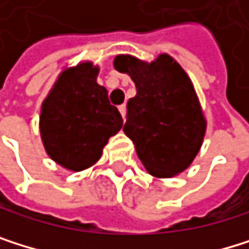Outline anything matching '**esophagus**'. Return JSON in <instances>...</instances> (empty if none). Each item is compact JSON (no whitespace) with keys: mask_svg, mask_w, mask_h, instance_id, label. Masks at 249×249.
Masks as SVG:
<instances>
[{"mask_svg":"<svg viewBox=\"0 0 249 249\" xmlns=\"http://www.w3.org/2000/svg\"><path fill=\"white\" fill-rule=\"evenodd\" d=\"M119 111H120V114H122V117H123V120H126V105H120L119 107Z\"/></svg>","mask_w":249,"mask_h":249,"instance_id":"34e87169","label":"esophagus"}]
</instances>
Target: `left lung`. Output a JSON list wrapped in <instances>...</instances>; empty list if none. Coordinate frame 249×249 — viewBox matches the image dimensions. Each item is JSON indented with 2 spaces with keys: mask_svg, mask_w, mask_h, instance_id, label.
<instances>
[{
  "mask_svg": "<svg viewBox=\"0 0 249 249\" xmlns=\"http://www.w3.org/2000/svg\"><path fill=\"white\" fill-rule=\"evenodd\" d=\"M114 68L136 86L123 130L141 163L157 178L179 175L200 151L208 124L190 77L168 53L151 62L117 54Z\"/></svg>",
  "mask_w": 249,
  "mask_h": 249,
  "instance_id": "obj_1",
  "label": "left lung"
}]
</instances>
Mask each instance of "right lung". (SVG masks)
<instances>
[{
    "instance_id": "1",
    "label": "right lung",
    "mask_w": 249,
    "mask_h": 249,
    "mask_svg": "<svg viewBox=\"0 0 249 249\" xmlns=\"http://www.w3.org/2000/svg\"><path fill=\"white\" fill-rule=\"evenodd\" d=\"M99 65L80 60L56 77L41 104L40 136L47 156L67 171L80 172L101 159L123 119L98 84Z\"/></svg>"
}]
</instances>
